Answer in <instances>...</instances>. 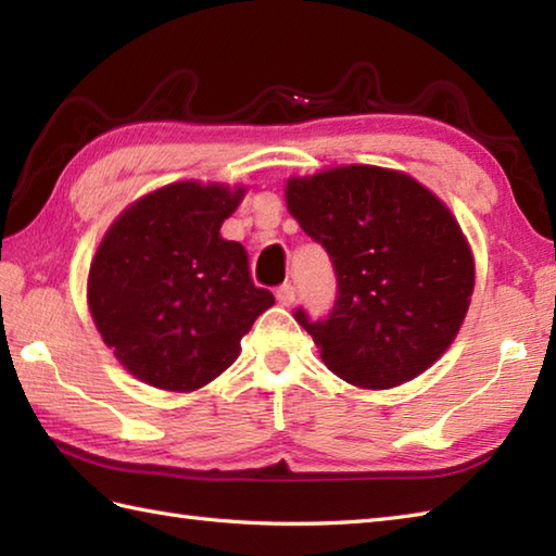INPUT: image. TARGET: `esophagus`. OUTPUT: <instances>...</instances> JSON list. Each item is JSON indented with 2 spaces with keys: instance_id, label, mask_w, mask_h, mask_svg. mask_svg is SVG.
I'll return each instance as SVG.
<instances>
[{
  "instance_id": "1",
  "label": "esophagus",
  "mask_w": 556,
  "mask_h": 556,
  "mask_svg": "<svg viewBox=\"0 0 556 556\" xmlns=\"http://www.w3.org/2000/svg\"><path fill=\"white\" fill-rule=\"evenodd\" d=\"M277 301L289 308V305H293V301H296V287H293V285H281L277 289Z\"/></svg>"
}]
</instances>
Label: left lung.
<instances>
[{
	"label": "left lung",
	"mask_w": 556,
	"mask_h": 556,
	"mask_svg": "<svg viewBox=\"0 0 556 556\" xmlns=\"http://www.w3.org/2000/svg\"><path fill=\"white\" fill-rule=\"evenodd\" d=\"M287 207L325 245L339 296L327 320H296L341 380L392 389L452 346L476 287V263L456 217L413 176L344 164L291 176Z\"/></svg>",
	"instance_id": "obj_1"
}]
</instances>
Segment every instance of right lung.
<instances>
[{"mask_svg":"<svg viewBox=\"0 0 556 556\" xmlns=\"http://www.w3.org/2000/svg\"><path fill=\"white\" fill-rule=\"evenodd\" d=\"M245 186L176 181L128 205L88 271V308L104 344L136 380L195 392L239 358L248 329L275 305L222 239Z\"/></svg>","mask_w":556,"mask_h":556,"instance_id":"obj_1","label":"right lung"}]
</instances>
